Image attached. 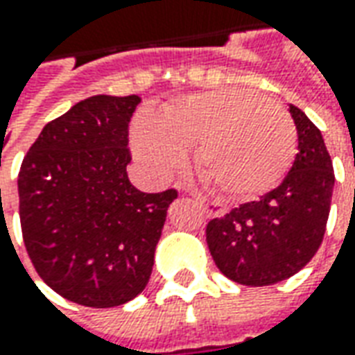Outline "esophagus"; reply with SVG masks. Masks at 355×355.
Segmentation results:
<instances>
[{"mask_svg":"<svg viewBox=\"0 0 355 355\" xmlns=\"http://www.w3.org/2000/svg\"><path fill=\"white\" fill-rule=\"evenodd\" d=\"M194 200L202 205L205 215H209V217H220V215H225V211H227L223 203L211 202V200H207V198H203L200 194H194Z\"/></svg>","mask_w":355,"mask_h":355,"instance_id":"esophagus-1","label":"esophagus"}]
</instances>
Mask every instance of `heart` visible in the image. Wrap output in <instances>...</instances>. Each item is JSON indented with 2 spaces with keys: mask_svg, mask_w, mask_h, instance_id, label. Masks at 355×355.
I'll list each match as a JSON object with an SVG mask.
<instances>
[{
  "mask_svg": "<svg viewBox=\"0 0 355 355\" xmlns=\"http://www.w3.org/2000/svg\"><path fill=\"white\" fill-rule=\"evenodd\" d=\"M135 150L153 177L169 178L196 148V169L223 194L255 198L292 167L298 130L277 101L248 88L196 92L171 101L159 117L140 115Z\"/></svg>",
  "mask_w": 355,
  "mask_h": 355,
  "instance_id": "1",
  "label": "heart"
}]
</instances>
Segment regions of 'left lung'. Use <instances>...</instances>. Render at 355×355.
<instances>
[{"instance_id":"8db88e82","label":"left lung","mask_w":355,"mask_h":355,"mask_svg":"<svg viewBox=\"0 0 355 355\" xmlns=\"http://www.w3.org/2000/svg\"><path fill=\"white\" fill-rule=\"evenodd\" d=\"M298 130L292 169L275 190L242 203L205 227L219 271L246 286L275 284L306 267L321 246L331 211L334 171L321 130L290 103Z\"/></svg>"}]
</instances>
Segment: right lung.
<instances>
[{"instance_id": "1", "label": "right lung", "mask_w": 355, "mask_h": 355, "mask_svg": "<svg viewBox=\"0 0 355 355\" xmlns=\"http://www.w3.org/2000/svg\"><path fill=\"white\" fill-rule=\"evenodd\" d=\"M138 96H92L44 126L19 171L22 240L59 296L115 307L150 281L153 254L177 190L130 184L128 123Z\"/></svg>"}]
</instances>
